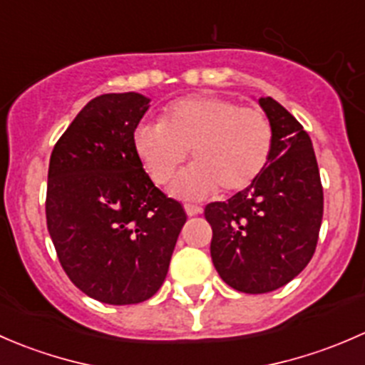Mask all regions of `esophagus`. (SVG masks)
<instances>
[{
    "instance_id": "1",
    "label": "esophagus",
    "mask_w": 365,
    "mask_h": 365,
    "mask_svg": "<svg viewBox=\"0 0 365 365\" xmlns=\"http://www.w3.org/2000/svg\"><path fill=\"white\" fill-rule=\"evenodd\" d=\"M185 212L189 217H194V215H197V213L203 212V210H201L197 205H185Z\"/></svg>"
}]
</instances>
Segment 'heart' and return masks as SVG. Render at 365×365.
<instances>
[{
	"instance_id": "obj_1",
	"label": "heart",
	"mask_w": 365,
	"mask_h": 365,
	"mask_svg": "<svg viewBox=\"0 0 365 365\" xmlns=\"http://www.w3.org/2000/svg\"><path fill=\"white\" fill-rule=\"evenodd\" d=\"M274 127L261 109L215 95L176 101L160 123H141L134 150L155 183H168L187 159L194 164L173 185L180 197H205L222 189L251 187L267 169L274 152Z\"/></svg>"
}]
</instances>
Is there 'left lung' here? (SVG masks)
I'll list each match as a JSON object with an SVG mask.
<instances>
[{
    "mask_svg": "<svg viewBox=\"0 0 365 365\" xmlns=\"http://www.w3.org/2000/svg\"><path fill=\"white\" fill-rule=\"evenodd\" d=\"M257 102L274 127L270 162L251 187L205 208L213 267L227 286L251 295L288 284L307 267L323 219L311 138L277 101Z\"/></svg>",
    "mask_w": 365,
    "mask_h": 365,
    "instance_id": "8db88e82",
    "label": "left lung"
}]
</instances>
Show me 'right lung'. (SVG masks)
Wrapping results in <instances>:
<instances>
[{
  "mask_svg": "<svg viewBox=\"0 0 365 365\" xmlns=\"http://www.w3.org/2000/svg\"><path fill=\"white\" fill-rule=\"evenodd\" d=\"M148 108L134 91L95 97L51 153V240L70 281L104 304H139L159 292L187 220L135 155L134 130Z\"/></svg>",
  "mask_w": 365,
  "mask_h": 365,
  "instance_id": "add662e5",
  "label": "right lung"
}]
</instances>
